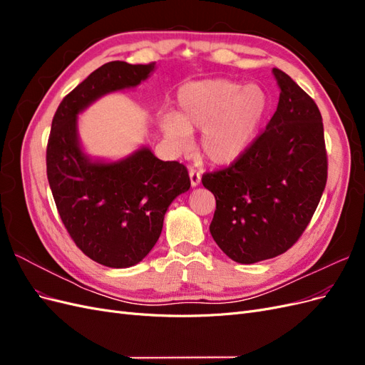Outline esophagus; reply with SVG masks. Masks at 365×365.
Returning a JSON list of instances; mask_svg holds the SVG:
<instances>
[{
	"mask_svg": "<svg viewBox=\"0 0 365 365\" xmlns=\"http://www.w3.org/2000/svg\"><path fill=\"white\" fill-rule=\"evenodd\" d=\"M189 175H190V184H192V187H196L197 184L201 182V173L197 172L195 168L189 169Z\"/></svg>",
	"mask_w": 365,
	"mask_h": 365,
	"instance_id": "obj_1",
	"label": "esophagus"
}]
</instances>
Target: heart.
Instances as JSON below:
<instances>
[{
    "label": "heart",
    "mask_w": 365,
    "mask_h": 365,
    "mask_svg": "<svg viewBox=\"0 0 365 365\" xmlns=\"http://www.w3.org/2000/svg\"><path fill=\"white\" fill-rule=\"evenodd\" d=\"M176 114H165L161 128L176 148L190 146V134L202 130L200 148L213 164L240 158L252 145L269 111V96L257 83L207 79L184 85Z\"/></svg>",
    "instance_id": "1"
}]
</instances>
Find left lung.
Here are the masks:
<instances>
[{"label": "left lung", "instance_id": "obj_1", "mask_svg": "<svg viewBox=\"0 0 365 365\" xmlns=\"http://www.w3.org/2000/svg\"><path fill=\"white\" fill-rule=\"evenodd\" d=\"M277 111L247 152L224 169L205 172L215 195L210 233L239 263L288 251L311 222L327 182L324 128L314 98L279 68Z\"/></svg>", "mask_w": 365, "mask_h": 365}]
</instances>
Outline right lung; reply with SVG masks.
Masks as SVG:
<instances>
[{
	"instance_id": "add662e5",
	"label": "right lung",
	"mask_w": 365,
	"mask_h": 365,
	"mask_svg": "<svg viewBox=\"0 0 365 365\" xmlns=\"http://www.w3.org/2000/svg\"><path fill=\"white\" fill-rule=\"evenodd\" d=\"M155 63L113 61L63 97L51 121L47 178L62 224L85 256L109 268H129L157 244L164 215L190 189L178 161H161L143 148L117 163H93L77 140V114L108 93L137 86Z\"/></svg>"
}]
</instances>
